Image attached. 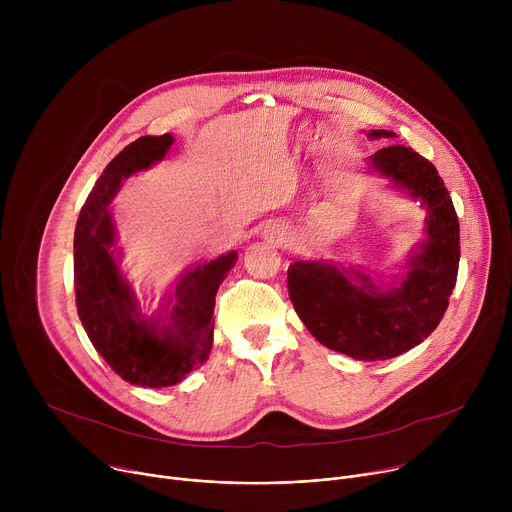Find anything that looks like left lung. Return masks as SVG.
<instances>
[{
	"mask_svg": "<svg viewBox=\"0 0 512 512\" xmlns=\"http://www.w3.org/2000/svg\"><path fill=\"white\" fill-rule=\"evenodd\" d=\"M367 135L397 137L389 129ZM367 168L425 208V241L411 249L405 271L387 283L373 281L354 265L296 259L287 269V289L320 344L373 362L421 344L444 318L458 277L460 225L444 180L411 148L387 145L367 158Z\"/></svg>",
	"mask_w": 512,
	"mask_h": 512,
	"instance_id": "left-lung-1",
	"label": "left lung"
}]
</instances>
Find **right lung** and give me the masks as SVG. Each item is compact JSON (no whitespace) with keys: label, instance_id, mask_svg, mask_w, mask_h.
Masks as SVG:
<instances>
[{"label":"right lung","instance_id":"right-lung-1","mask_svg":"<svg viewBox=\"0 0 512 512\" xmlns=\"http://www.w3.org/2000/svg\"><path fill=\"white\" fill-rule=\"evenodd\" d=\"M172 133L143 135L103 170L89 194L75 231L77 312L95 350L127 383L162 389L202 367L212 350L214 298L235 267L229 251L180 273L158 308L145 316L125 279L111 200L129 176L162 162Z\"/></svg>","mask_w":512,"mask_h":512}]
</instances>
